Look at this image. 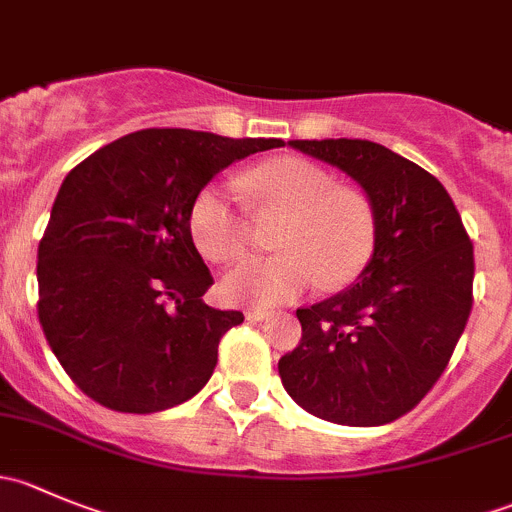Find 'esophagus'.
Instances as JSON below:
<instances>
[{"label":"esophagus","mask_w":512,"mask_h":512,"mask_svg":"<svg viewBox=\"0 0 512 512\" xmlns=\"http://www.w3.org/2000/svg\"><path fill=\"white\" fill-rule=\"evenodd\" d=\"M245 319L247 322H265V319H270V312H265V309H247Z\"/></svg>","instance_id":"esophagus-1"}]
</instances>
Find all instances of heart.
Instances as JSON below:
<instances>
[{"label":"heart","mask_w":512,"mask_h":512,"mask_svg":"<svg viewBox=\"0 0 512 512\" xmlns=\"http://www.w3.org/2000/svg\"><path fill=\"white\" fill-rule=\"evenodd\" d=\"M240 190L260 213L282 210L289 223L277 237V257L242 260L223 277L227 302L250 309L289 304L322 282L339 289L359 280L379 237L376 210L356 190L302 158H275L242 175ZM188 227L210 262L237 260L250 242V218L220 183L198 190Z\"/></svg>","instance_id":"b5f03b06"}]
</instances>
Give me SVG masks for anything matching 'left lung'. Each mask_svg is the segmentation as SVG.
I'll list each match as a JSON object with an SVG mask.
<instances>
[{
  "mask_svg": "<svg viewBox=\"0 0 512 512\" xmlns=\"http://www.w3.org/2000/svg\"><path fill=\"white\" fill-rule=\"evenodd\" d=\"M361 185L376 250L344 292L297 309L302 342L277 364L312 416L384 426L411 411L446 369L473 304V245L456 205L421 165L359 138L289 141Z\"/></svg>",
  "mask_w": 512,
  "mask_h": 512,
  "instance_id": "1",
  "label": "left lung"
}]
</instances>
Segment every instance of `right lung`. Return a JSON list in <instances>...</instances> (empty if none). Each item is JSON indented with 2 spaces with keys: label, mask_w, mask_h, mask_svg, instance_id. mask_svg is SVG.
<instances>
[{
  "label": "right lung",
  "mask_w": 512,
  "mask_h": 512,
  "mask_svg": "<svg viewBox=\"0 0 512 512\" xmlns=\"http://www.w3.org/2000/svg\"><path fill=\"white\" fill-rule=\"evenodd\" d=\"M280 146L146 128L66 175L39 242V322L86 396L153 414L208 384L220 339L245 317L203 302L213 275L190 237V203L230 163Z\"/></svg>",
  "instance_id": "add662e5"
}]
</instances>
